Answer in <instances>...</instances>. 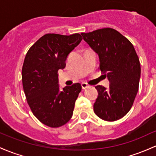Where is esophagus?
Here are the masks:
<instances>
[{"mask_svg": "<svg viewBox=\"0 0 156 156\" xmlns=\"http://www.w3.org/2000/svg\"><path fill=\"white\" fill-rule=\"evenodd\" d=\"M81 87H82V89H83V90H85V89L88 88L89 85L87 84V83H81Z\"/></svg>", "mask_w": 156, "mask_h": 156, "instance_id": "1", "label": "esophagus"}]
</instances>
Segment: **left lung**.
<instances>
[{
	"mask_svg": "<svg viewBox=\"0 0 156 156\" xmlns=\"http://www.w3.org/2000/svg\"><path fill=\"white\" fill-rule=\"evenodd\" d=\"M81 35L98 55L99 69L110 83L109 89L95 87L98 95L94 112L104 121H117L130 110L136 98L141 76L139 58L131 42L114 29Z\"/></svg>",
	"mask_w": 156,
	"mask_h": 156,
	"instance_id": "left-lung-1",
	"label": "left lung"
}]
</instances>
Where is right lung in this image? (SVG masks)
I'll return each mask as SVG.
<instances>
[{
    "label": "right lung",
    "instance_id": "right-lung-1",
    "mask_svg": "<svg viewBox=\"0 0 156 156\" xmlns=\"http://www.w3.org/2000/svg\"><path fill=\"white\" fill-rule=\"evenodd\" d=\"M81 40L78 33L46 34L26 55L22 83L27 103L34 115L49 127L64 125L73 116L81 85L73 83L60 90L58 71L64 69L68 55Z\"/></svg>",
    "mask_w": 156,
    "mask_h": 156
}]
</instances>
